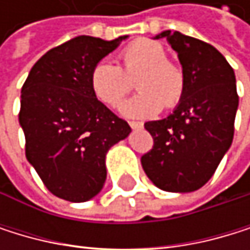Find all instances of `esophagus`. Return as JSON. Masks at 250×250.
<instances>
[{
	"label": "esophagus",
	"mask_w": 250,
	"mask_h": 250,
	"mask_svg": "<svg viewBox=\"0 0 250 250\" xmlns=\"http://www.w3.org/2000/svg\"><path fill=\"white\" fill-rule=\"evenodd\" d=\"M129 126H130L132 129H142V127H144V124L139 123V121H129Z\"/></svg>",
	"instance_id": "esophagus-1"
}]
</instances>
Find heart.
<instances>
[{"label": "heart", "instance_id": "1", "mask_svg": "<svg viewBox=\"0 0 250 250\" xmlns=\"http://www.w3.org/2000/svg\"><path fill=\"white\" fill-rule=\"evenodd\" d=\"M120 67L108 60L99 61L90 72L94 96L108 106H117L132 90L136 79L138 94L121 104V112L132 118H150L162 108H177L186 93V73L168 58L160 42L138 39L120 52Z\"/></svg>", "mask_w": 250, "mask_h": 250}]
</instances>
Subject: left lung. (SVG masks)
I'll list each match as a JSON object with an SVG mask.
<instances>
[{"mask_svg": "<svg viewBox=\"0 0 250 250\" xmlns=\"http://www.w3.org/2000/svg\"><path fill=\"white\" fill-rule=\"evenodd\" d=\"M186 73V93L175 111L144 126L153 148L141 157L153 183L168 192H193L214 174L234 138L238 106L235 75L211 44L178 31H163Z\"/></svg>", "mask_w": 250, "mask_h": 250, "instance_id": "obj_1", "label": "left lung"}]
</instances>
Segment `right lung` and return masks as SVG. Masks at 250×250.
<instances>
[{
	"label": "right lung",
	"mask_w": 250,
	"mask_h": 250,
	"mask_svg": "<svg viewBox=\"0 0 250 250\" xmlns=\"http://www.w3.org/2000/svg\"><path fill=\"white\" fill-rule=\"evenodd\" d=\"M124 39L78 36L52 47L33 65L21 91L26 159L46 189L70 203L102 190L108 150L130 133L127 121L90 87L91 69Z\"/></svg>",
	"instance_id": "add662e5"
}]
</instances>
